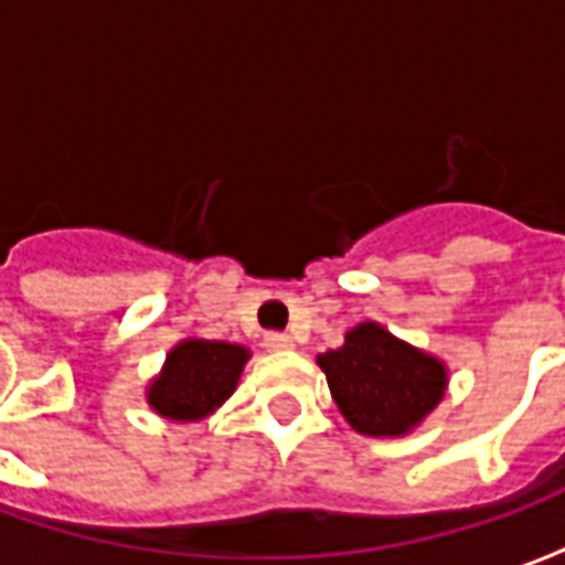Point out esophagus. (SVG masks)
Returning <instances> with one entry per match:
<instances>
[{
	"label": "esophagus",
	"mask_w": 565,
	"mask_h": 565,
	"mask_svg": "<svg viewBox=\"0 0 565 565\" xmlns=\"http://www.w3.org/2000/svg\"><path fill=\"white\" fill-rule=\"evenodd\" d=\"M263 344L269 348V351H294V339L287 335V332H269Z\"/></svg>",
	"instance_id": "esophagus-1"
}]
</instances>
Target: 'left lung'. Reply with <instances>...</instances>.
I'll use <instances>...</instances> for the list:
<instances>
[{
    "mask_svg": "<svg viewBox=\"0 0 565 565\" xmlns=\"http://www.w3.org/2000/svg\"><path fill=\"white\" fill-rule=\"evenodd\" d=\"M318 366L348 426L369 438L415 433L448 391L445 360L393 335L379 320L344 332L342 348L318 354Z\"/></svg>",
    "mask_w": 565,
    "mask_h": 565,
    "instance_id": "obj_1",
    "label": "left lung"
}]
</instances>
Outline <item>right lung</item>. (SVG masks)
Instances as JSON below:
<instances>
[{
	"label": "right lung",
	"instance_id": "right-lung-1",
	"mask_svg": "<svg viewBox=\"0 0 565 565\" xmlns=\"http://www.w3.org/2000/svg\"><path fill=\"white\" fill-rule=\"evenodd\" d=\"M247 360L250 351L245 344L196 335L181 339L145 387L150 412L174 424L205 420L233 396Z\"/></svg>",
	"mask_w": 565,
	"mask_h": 565
}]
</instances>
